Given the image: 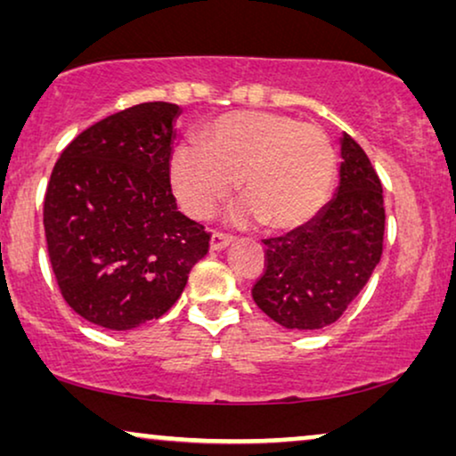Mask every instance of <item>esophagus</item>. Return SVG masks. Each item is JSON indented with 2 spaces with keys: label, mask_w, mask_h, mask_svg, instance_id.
Returning <instances> with one entry per match:
<instances>
[{
  "label": "esophagus",
  "mask_w": 456,
  "mask_h": 456,
  "mask_svg": "<svg viewBox=\"0 0 456 456\" xmlns=\"http://www.w3.org/2000/svg\"><path fill=\"white\" fill-rule=\"evenodd\" d=\"M230 242H232V236H230V234L220 232V230L211 232V248H216V251H220V248L228 247Z\"/></svg>",
  "instance_id": "34e87169"
}]
</instances>
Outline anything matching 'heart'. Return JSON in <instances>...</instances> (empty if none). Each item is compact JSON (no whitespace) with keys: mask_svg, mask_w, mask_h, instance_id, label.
<instances>
[{"mask_svg":"<svg viewBox=\"0 0 456 456\" xmlns=\"http://www.w3.org/2000/svg\"><path fill=\"white\" fill-rule=\"evenodd\" d=\"M199 147L180 145L170 158V184L180 208L208 217L236 191L261 226L295 230L326 205L336 153L317 124L273 111H228L203 124Z\"/></svg>","mask_w":456,"mask_h":456,"instance_id":"b5f03b06","label":"heart"}]
</instances>
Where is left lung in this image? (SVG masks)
I'll return each mask as SVG.
<instances>
[{"label": "left lung", "mask_w": 456, "mask_h": 456, "mask_svg": "<svg viewBox=\"0 0 456 456\" xmlns=\"http://www.w3.org/2000/svg\"><path fill=\"white\" fill-rule=\"evenodd\" d=\"M340 186L305 226L265 239V264L251 295L280 326L320 330L345 314L384 248V195L378 172L351 134H342Z\"/></svg>", "instance_id": "8db88e82"}]
</instances>
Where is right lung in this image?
Segmentation results:
<instances>
[{
    "instance_id": "right-lung-1",
    "label": "right lung",
    "mask_w": 456,
    "mask_h": 456,
    "mask_svg": "<svg viewBox=\"0 0 456 456\" xmlns=\"http://www.w3.org/2000/svg\"><path fill=\"white\" fill-rule=\"evenodd\" d=\"M176 103L149 102L83 130L55 161L43 201L61 297L86 322L133 330L178 301L211 232L170 186Z\"/></svg>"
}]
</instances>
